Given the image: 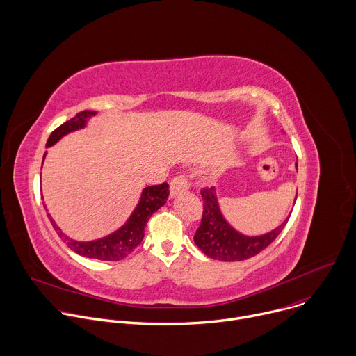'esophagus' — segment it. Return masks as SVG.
Wrapping results in <instances>:
<instances>
[{
  "mask_svg": "<svg viewBox=\"0 0 356 356\" xmlns=\"http://www.w3.org/2000/svg\"><path fill=\"white\" fill-rule=\"evenodd\" d=\"M187 187H188V180L183 175H179V176L173 177L172 181H170V193H172V195H176L180 191L187 190Z\"/></svg>",
  "mask_w": 356,
  "mask_h": 356,
  "instance_id": "34e87169",
  "label": "esophagus"
}]
</instances>
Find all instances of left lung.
<instances>
[{"mask_svg":"<svg viewBox=\"0 0 356 356\" xmlns=\"http://www.w3.org/2000/svg\"><path fill=\"white\" fill-rule=\"evenodd\" d=\"M200 193L202 197V217L194 242L211 259L235 262L258 255L277 238L290 218L265 235L246 236L235 231L221 216L214 187H204Z\"/></svg>","mask_w":356,"mask_h":356,"instance_id":"obj_1","label":"left lung"}]
</instances>
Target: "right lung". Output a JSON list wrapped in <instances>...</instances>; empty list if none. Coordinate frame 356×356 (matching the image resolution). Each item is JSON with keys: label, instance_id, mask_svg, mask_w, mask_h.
I'll return each instance as SVG.
<instances>
[{"label": "right lung", "instance_id": "right-lung-1", "mask_svg": "<svg viewBox=\"0 0 356 356\" xmlns=\"http://www.w3.org/2000/svg\"><path fill=\"white\" fill-rule=\"evenodd\" d=\"M94 114H95L94 111H88V110L77 113L73 118L63 122L60 127H58L52 134H50L46 142V146H52L66 134L83 128L86 125L87 118ZM168 197H169V184L166 181L143 188L138 206L132 213V216L129 217V220L127 221V224L106 238L90 241V242H77L67 238L56 225V222L52 220V217H50V214H47V217L50 222H52L55 231L58 232L59 238H62L66 242V245L72 250L79 253V255L91 258V259H99V261H121L127 258L129 253L142 242L146 222L149 221L152 214L158 211L162 206H165Z\"/></svg>", "mask_w": 356, "mask_h": 356}]
</instances>
